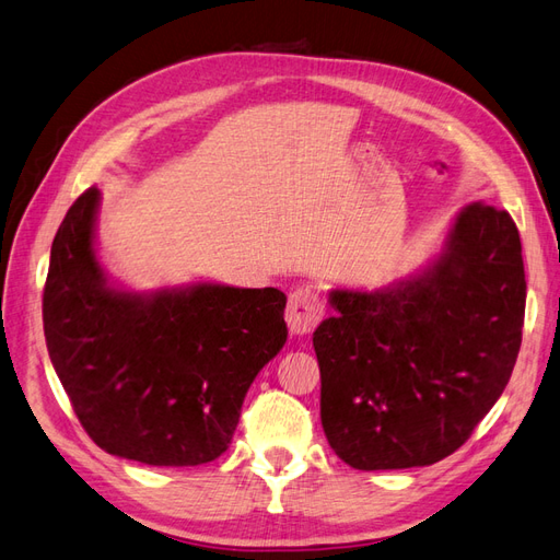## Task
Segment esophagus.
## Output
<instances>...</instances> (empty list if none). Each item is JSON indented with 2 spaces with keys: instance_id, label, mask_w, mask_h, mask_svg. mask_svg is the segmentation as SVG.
I'll use <instances>...</instances> for the list:
<instances>
[{
  "instance_id": "34e87169",
  "label": "esophagus",
  "mask_w": 560,
  "mask_h": 560,
  "mask_svg": "<svg viewBox=\"0 0 560 560\" xmlns=\"http://www.w3.org/2000/svg\"><path fill=\"white\" fill-rule=\"evenodd\" d=\"M324 317V303L319 293H314L310 289H298L289 298V307H285V322H289V328L293 336H307L314 331Z\"/></svg>"
}]
</instances>
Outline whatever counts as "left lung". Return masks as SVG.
<instances>
[{"mask_svg": "<svg viewBox=\"0 0 560 560\" xmlns=\"http://www.w3.org/2000/svg\"><path fill=\"white\" fill-rule=\"evenodd\" d=\"M506 210L470 203L419 275L334 289L312 336L322 425L352 468L430 466L470 438L521 350L525 269Z\"/></svg>", "mask_w": 560, "mask_h": 560, "instance_id": "8db88e82", "label": "left lung"}]
</instances>
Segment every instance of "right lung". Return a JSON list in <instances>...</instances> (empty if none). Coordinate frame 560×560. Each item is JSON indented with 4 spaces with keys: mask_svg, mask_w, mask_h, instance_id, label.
<instances>
[{
    "mask_svg": "<svg viewBox=\"0 0 560 560\" xmlns=\"http://www.w3.org/2000/svg\"><path fill=\"white\" fill-rule=\"evenodd\" d=\"M96 186L51 243L42 319L51 364L104 452L198 466L226 452L260 369L283 348L285 295L198 281L151 293L113 285L94 248Z\"/></svg>",
    "mask_w": 560,
    "mask_h": 560,
    "instance_id": "1",
    "label": "right lung"
}]
</instances>
